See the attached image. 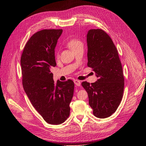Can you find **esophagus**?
<instances>
[{
	"mask_svg": "<svg viewBox=\"0 0 146 146\" xmlns=\"http://www.w3.org/2000/svg\"><path fill=\"white\" fill-rule=\"evenodd\" d=\"M74 83L75 84V85L77 86H80L81 85V82L78 80H74Z\"/></svg>",
	"mask_w": 146,
	"mask_h": 146,
	"instance_id": "esophagus-1",
	"label": "esophagus"
}]
</instances>
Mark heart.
<instances>
[{
	"instance_id": "heart-1",
	"label": "heart",
	"mask_w": 146,
	"mask_h": 146,
	"mask_svg": "<svg viewBox=\"0 0 146 146\" xmlns=\"http://www.w3.org/2000/svg\"><path fill=\"white\" fill-rule=\"evenodd\" d=\"M67 44L68 47L72 50L76 48H77L80 45H82V42L79 40L77 39V38H74L69 40Z\"/></svg>"
}]
</instances>
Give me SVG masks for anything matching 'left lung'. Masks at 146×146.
I'll return each instance as SVG.
<instances>
[{
  "mask_svg": "<svg viewBox=\"0 0 146 146\" xmlns=\"http://www.w3.org/2000/svg\"><path fill=\"white\" fill-rule=\"evenodd\" d=\"M88 66L93 68L98 79L83 82L88 94L89 104L94 115L110 117L117 110L123 96L124 78L115 45L101 29H90L87 34Z\"/></svg>",
  "mask_w": 146,
  "mask_h": 146,
  "instance_id": "1",
  "label": "left lung"
}]
</instances>
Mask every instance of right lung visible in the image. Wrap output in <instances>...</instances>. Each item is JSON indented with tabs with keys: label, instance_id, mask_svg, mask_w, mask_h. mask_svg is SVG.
I'll use <instances>...</instances> for the list:
<instances>
[{
	"label": "right lung",
	"instance_id": "right-lung-1",
	"mask_svg": "<svg viewBox=\"0 0 146 146\" xmlns=\"http://www.w3.org/2000/svg\"><path fill=\"white\" fill-rule=\"evenodd\" d=\"M63 29H43L26 44L21 58L22 85L36 111L48 124H62L70 115L74 82L53 80L55 47Z\"/></svg>",
	"mask_w": 146,
	"mask_h": 146
}]
</instances>
